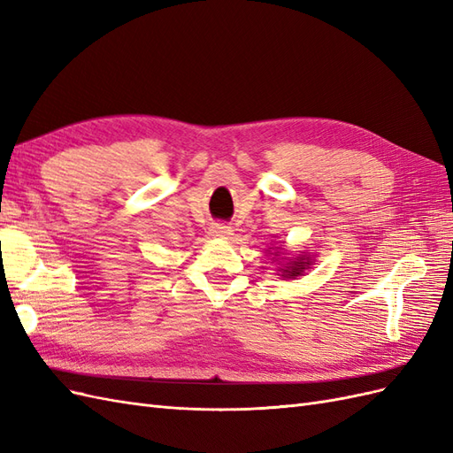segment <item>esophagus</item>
I'll list each match as a JSON object with an SVG mask.
<instances>
[{"label": "esophagus", "instance_id": "obj_1", "mask_svg": "<svg viewBox=\"0 0 453 453\" xmlns=\"http://www.w3.org/2000/svg\"><path fill=\"white\" fill-rule=\"evenodd\" d=\"M210 234L215 238H228L232 234V228L223 223H213L210 228Z\"/></svg>", "mask_w": 453, "mask_h": 453}]
</instances>
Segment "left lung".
Listing matches in <instances>:
<instances>
[{
  "instance_id": "1",
  "label": "left lung",
  "mask_w": 453,
  "mask_h": 453,
  "mask_svg": "<svg viewBox=\"0 0 453 453\" xmlns=\"http://www.w3.org/2000/svg\"><path fill=\"white\" fill-rule=\"evenodd\" d=\"M272 250V248H270ZM272 255V253H270ZM273 255H280V251H276ZM289 260V263H285L281 268H280V272H281V276L283 278H298V276H303V273L310 268V265H311V257L310 255H298V257H293V258H287Z\"/></svg>"
}]
</instances>
